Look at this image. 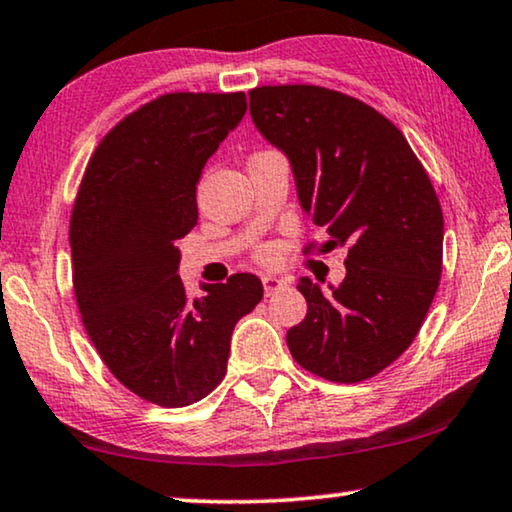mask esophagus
Here are the masks:
<instances>
[{"label": "esophagus", "instance_id": "34e87169", "mask_svg": "<svg viewBox=\"0 0 512 512\" xmlns=\"http://www.w3.org/2000/svg\"><path fill=\"white\" fill-rule=\"evenodd\" d=\"M287 278H280V276H264L262 278V285H264V294L266 296H271V294H276L278 289H282V287H287Z\"/></svg>", "mask_w": 512, "mask_h": 512}]
</instances>
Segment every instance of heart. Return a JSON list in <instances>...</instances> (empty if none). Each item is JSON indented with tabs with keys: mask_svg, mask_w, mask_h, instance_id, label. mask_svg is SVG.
Segmentation results:
<instances>
[{
	"mask_svg": "<svg viewBox=\"0 0 512 512\" xmlns=\"http://www.w3.org/2000/svg\"><path fill=\"white\" fill-rule=\"evenodd\" d=\"M255 257L257 262L262 264H273L278 259V246L276 243H262V246L255 250Z\"/></svg>",
	"mask_w": 512,
	"mask_h": 512,
	"instance_id": "b5f03b06",
	"label": "heart"
}]
</instances>
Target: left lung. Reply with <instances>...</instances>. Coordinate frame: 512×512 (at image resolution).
Masks as SVG:
<instances>
[{
    "instance_id": "left-lung-1",
    "label": "left lung",
    "mask_w": 512,
    "mask_h": 512,
    "mask_svg": "<svg viewBox=\"0 0 512 512\" xmlns=\"http://www.w3.org/2000/svg\"><path fill=\"white\" fill-rule=\"evenodd\" d=\"M248 96L259 133L292 163L303 211L329 232L324 250L349 248L331 292L296 285L308 315L287 331L289 352L338 384L375 377L414 342L437 294L444 213L432 181L400 128L358 98L317 85Z\"/></svg>"
}]
</instances>
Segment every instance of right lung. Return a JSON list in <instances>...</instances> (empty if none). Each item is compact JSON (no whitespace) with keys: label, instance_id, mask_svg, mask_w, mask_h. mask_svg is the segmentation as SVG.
Instances as JSON below:
<instances>
[{"label":"right lung","instance_id":"obj_1","mask_svg":"<svg viewBox=\"0 0 512 512\" xmlns=\"http://www.w3.org/2000/svg\"><path fill=\"white\" fill-rule=\"evenodd\" d=\"M246 94H163L103 137L71 213L73 289L89 340L137 398L188 407L223 381L236 322L262 280L234 273L190 299L179 239L197 225V181L246 114Z\"/></svg>","mask_w":512,"mask_h":512}]
</instances>
